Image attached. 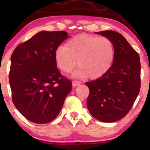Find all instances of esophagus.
Here are the masks:
<instances>
[{"instance_id": "1", "label": "esophagus", "mask_w": 150, "mask_h": 150, "mask_svg": "<svg viewBox=\"0 0 150 150\" xmlns=\"http://www.w3.org/2000/svg\"><path fill=\"white\" fill-rule=\"evenodd\" d=\"M81 84V82H80V81H72L73 87H76V86L80 85Z\"/></svg>"}]
</instances>
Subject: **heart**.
I'll return each instance as SVG.
<instances>
[{
  "label": "heart",
  "instance_id": "heart-1",
  "mask_svg": "<svg viewBox=\"0 0 150 150\" xmlns=\"http://www.w3.org/2000/svg\"><path fill=\"white\" fill-rule=\"evenodd\" d=\"M115 58V47L110 39L87 33L77 35L67 41L65 46L55 50L57 66L65 73H70L77 65L75 77L100 79L111 68Z\"/></svg>",
  "mask_w": 150,
  "mask_h": 150
}]
</instances>
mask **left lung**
<instances>
[{
	"mask_svg": "<svg viewBox=\"0 0 150 150\" xmlns=\"http://www.w3.org/2000/svg\"><path fill=\"white\" fill-rule=\"evenodd\" d=\"M96 33L112 41L115 58L111 68L106 74L85 83L89 89L87 108L96 120L115 122L128 114L140 91V58L119 33L105 30Z\"/></svg>",
	"mask_w": 150,
	"mask_h": 150,
	"instance_id": "1",
	"label": "left lung"
}]
</instances>
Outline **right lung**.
<instances>
[{
	"mask_svg": "<svg viewBox=\"0 0 150 150\" xmlns=\"http://www.w3.org/2000/svg\"><path fill=\"white\" fill-rule=\"evenodd\" d=\"M68 38L65 31L39 32L16 47L11 57L12 100L20 113L35 124L52 122L60 112L71 82L57 67L55 50Z\"/></svg>",
	"mask_w": 150,
	"mask_h": 150,
	"instance_id": "right-lung-1",
	"label": "right lung"
}]
</instances>
